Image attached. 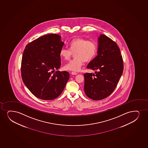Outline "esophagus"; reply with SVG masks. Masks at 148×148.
<instances>
[{
  "instance_id": "34e87169",
  "label": "esophagus",
  "mask_w": 148,
  "mask_h": 148,
  "mask_svg": "<svg viewBox=\"0 0 148 148\" xmlns=\"http://www.w3.org/2000/svg\"><path fill=\"white\" fill-rule=\"evenodd\" d=\"M71 74L72 75H76L77 74V73L75 72H71Z\"/></svg>"
}]
</instances>
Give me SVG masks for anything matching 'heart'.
I'll list each match as a JSON object with an SVG mask.
<instances>
[{"instance_id":"1","label":"heart","mask_w":148,"mask_h":148,"mask_svg":"<svg viewBox=\"0 0 148 148\" xmlns=\"http://www.w3.org/2000/svg\"><path fill=\"white\" fill-rule=\"evenodd\" d=\"M69 47V50L61 48L59 55L64 60L68 61L71 58L72 53H75V58L64 66V69L73 71H79L84 61L89 62L93 60L97 55L98 49L96 42L82 38L72 40Z\"/></svg>"}]
</instances>
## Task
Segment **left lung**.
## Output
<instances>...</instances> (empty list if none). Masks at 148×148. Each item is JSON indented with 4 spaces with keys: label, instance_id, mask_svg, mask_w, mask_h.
Masks as SVG:
<instances>
[{
    "label": "left lung",
    "instance_id": "left-lung-1",
    "mask_svg": "<svg viewBox=\"0 0 148 148\" xmlns=\"http://www.w3.org/2000/svg\"><path fill=\"white\" fill-rule=\"evenodd\" d=\"M98 55L87 67L98 70L84 74V91L93 100H100L111 95L116 87L124 70L120 50L116 43L104 34L98 38Z\"/></svg>",
    "mask_w": 148,
    "mask_h": 148
}]
</instances>
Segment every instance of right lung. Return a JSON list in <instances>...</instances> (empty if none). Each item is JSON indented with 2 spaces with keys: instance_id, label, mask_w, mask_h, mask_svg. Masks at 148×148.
<instances>
[{
  "instance_id": "1",
  "label": "right lung",
  "mask_w": 148,
  "mask_h": 148,
  "mask_svg": "<svg viewBox=\"0 0 148 148\" xmlns=\"http://www.w3.org/2000/svg\"><path fill=\"white\" fill-rule=\"evenodd\" d=\"M56 34L43 35L26 46L22 55V80L35 96L52 100L60 95L69 78L67 71H57L61 65L60 50L64 45Z\"/></svg>"
}]
</instances>
